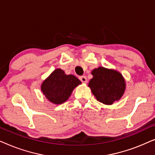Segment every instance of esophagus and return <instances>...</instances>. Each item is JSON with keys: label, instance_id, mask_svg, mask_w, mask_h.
<instances>
[{"label": "esophagus", "instance_id": "1", "mask_svg": "<svg viewBox=\"0 0 155 155\" xmlns=\"http://www.w3.org/2000/svg\"><path fill=\"white\" fill-rule=\"evenodd\" d=\"M79 79L82 82H87V78L85 76H81V77L79 78Z\"/></svg>", "mask_w": 155, "mask_h": 155}]
</instances>
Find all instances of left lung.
<instances>
[{
  "instance_id": "8db88e82",
  "label": "left lung",
  "mask_w": 155,
  "mask_h": 155,
  "mask_svg": "<svg viewBox=\"0 0 155 155\" xmlns=\"http://www.w3.org/2000/svg\"><path fill=\"white\" fill-rule=\"evenodd\" d=\"M88 86L96 99L104 104H112L124 94L126 82L122 75L114 70L99 67L93 70Z\"/></svg>"
}]
</instances>
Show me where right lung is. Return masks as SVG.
Masks as SVG:
<instances>
[{"instance_id": "add662e5", "label": "right lung", "mask_w": 155, "mask_h": 155, "mask_svg": "<svg viewBox=\"0 0 155 155\" xmlns=\"http://www.w3.org/2000/svg\"><path fill=\"white\" fill-rule=\"evenodd\" d=\"M81 82L73 75H65L61 69H56L41 84V90L51 102L59 104L65 102L75 87Z\"/></svg>"}]
</instances>
